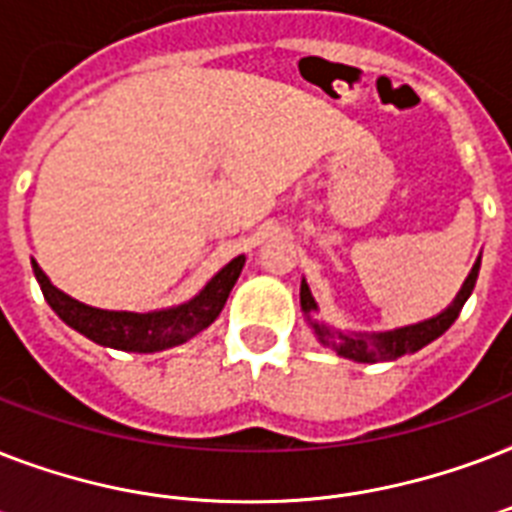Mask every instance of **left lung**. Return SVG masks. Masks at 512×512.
<instances>
[{"mask_svg": "<svg viewBox=\"0 0 512 512\" xmlns=\"http://www.w3.org/2000/svg\"><path fill=\"white\" fill-rule=\"evenodd\" d=\"M478 268H481V255H478L476 265L470 268L468 279L462 281L460 292L454 297L452 303L446 305L444 311L433 316V319L417 321V324H409V327L388 329V332H340V329L329 327L324 321L316 319L319 313V305L313 300L311 287L308 281H300V308L305 313V321L311 324L313 335L319 337L321 345H327L342 358H350V361H358V364H377V361H396L401 356H409V353H417L420 348H425L428 342H433L436 337H441L446 329L452 327L454 319L460 316L462 305L468 303L470 292L476 287Z\"/></svg>", "mask_w": 512, "mask_h": 512, "instance_id": "1", "label": "left lung"}]
</instances>
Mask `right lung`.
<instances>
[{"label":"right lung","instance_id":"add662e5","mask_svg":"<svg viewBox=\"0 0 512 512\" xmlns=\"http://www.w3.org/2000/svg\"><path fill=\"white\" fill-rule=\"evenodd\" d=\"M244 260H247L244 255L233 257L231 263L223 265L191 300L148 313L106 311V308L79 303L76 297L55 287L36 260H31V268H34V276L42 287L47 305L79 335L98 342L103 348L127 350V353H156V350L183 345L199 332H204L220 316L225 300L244 268Z\"/></svg>","mask_w":512,"mask_h":512}]
</instances>
